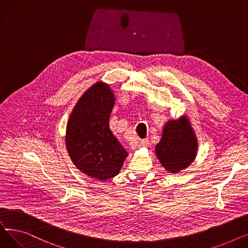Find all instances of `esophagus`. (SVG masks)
<instances>
[{
  "label": "esophagus",
  "mask_w": 248,
  "mask_h": 248,
  "mask_svg": "<svg viewBox=\"0 0 248 248\" xmlns=\"http://www.w3.org/2000/svg\"><path fill=\"white\" fill-rule=\"evenodd\" d=\"M150 146V140L148 139L141 140L139 144V147H149Z\"/></svg>",
  "instance_id": "esophagus-1"
}]
</instances>
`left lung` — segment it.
<instances>
[{"instance_id": "1", "label": "left lung", "mask_w": 248, "mask_h": 248, "mask_svg": "<svg viewBox=\"0 0 248 248\" xmlns=\"http://www.w3.org/2000/svg\"><path fill=\"white\" fill-rule=\"evenodd\" d=\"M197 146L196 137L187 117L182 116L180 120L170 121L166 124L155 153L167 171L178 173L193 162Z\"/></svg>"}]
</instances>
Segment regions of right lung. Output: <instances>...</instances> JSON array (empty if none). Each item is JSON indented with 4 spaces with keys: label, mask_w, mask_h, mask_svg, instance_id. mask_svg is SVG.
Here are the masks:
<instances>
[{
    "label": "right lung",
    "mask_w": 248,
    "mask_h": 248,
    "mask_svg": "<svg viewBox=\"0 0 248 248\" xmlns=\"http://www.w3.org/2000/svg\"><path fill=\"white\" fill-rule=\"evenodd\" d=\"M114 95L97 82L76 103L66 129V148L73 164L89 177L108 180L119 174L126 151L109 129Z\"/></svg>",
    "instance_id": "add662e5"
}]
</instances>
